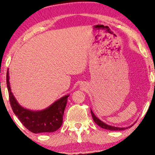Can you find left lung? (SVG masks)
<instances>
[{
	"label": "left lung",
	"instance_id": "1",
	"mask_svg": "<svg viewBox=\"0 0 155 155\" xmlns=\"http://www.w3.org/2000/svg\"><path fill=\"white\" fill-rule=\"evenodd\" d=\"M91 111V114H92V118H93V120L96 123V124L98 125L101 127V128H102L104 129H106V130H126V129L128 128H130V127H132V126L133 124L131 125V126H128V127H126V128H120V127H116V126H110V125H108L107 124H105V123H104L103 121H101L100 119H99L96 116L94 115V113H93L92 109H90Z\"/></svg>",
	"mask_w": 155,
	"mask_h": 155
}]
</instances>
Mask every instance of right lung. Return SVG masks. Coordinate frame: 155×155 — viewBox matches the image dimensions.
I'll return each mask as SVG.
<instances>
[{"label": "right lung", "mask_w": 155, "mask_h": 155, "mask_svg": "<svg viewBox=\"0 0 155 155\" xmlns=\"http://www.w3.org/2000/svg\"><path fill=\"white\" fill-rule=\"evenodd\" d=\"M8 70L6 82L10 102L14 114L18 116L23 126L34 133H53L56 131L63 124V116L69 94H66L41 111H32L22 107L12 94L9 82Z\"/></svg>", "instance_id": "add662e5"}]
</instances>
